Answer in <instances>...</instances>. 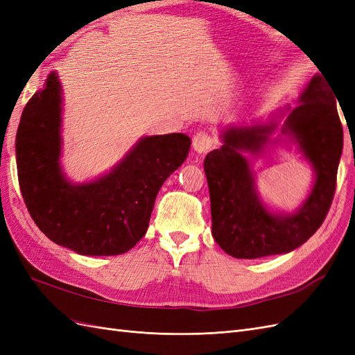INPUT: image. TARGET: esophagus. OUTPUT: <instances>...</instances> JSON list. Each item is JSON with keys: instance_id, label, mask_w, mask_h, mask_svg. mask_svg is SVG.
I'll return each instance as SVG.
<instances>
[{"instance_id": "obj_1", "label": "esophagus", "mask_w": 355, "mask_h": 355, "mask_svg": "<svg viewBox=\"0 0 355 355\" xmlns=\"http://www.w3.org/2000/svg\"><path fill=\"white\" fill-rule=\"evenodd\" d=\"M213 146V139L206 132H198L192 137V148L198 154L207 153L209 149Z\"/></svg>"}]
</instances>
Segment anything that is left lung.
<instances>
[{
    "label": "left lung",
    "instance_id": "left-lung-1",
    "mask_svg": "<svg viewBox=\"0 0 355 355\" xmlns=\"http://www.w3.org/2000/svg\"><path fill=\"white\" fill-rule=\"evenodd\" d=\"M336 94L323 75L309 80L295 110L282 108L266 121L230 125L220 132L222 146L204 158L211 235L237 259L288 253L309 240L323 223L335 196L343 130ZM279 135L272 138V135ZM295 144L313 167L309 197L290 214L271 211L255 189V174L245 153L260 155L268 144Z\"/></svg>",
    "mask_w": 355,
    "mask_h": 355
}]
</instances>
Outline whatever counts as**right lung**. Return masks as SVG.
<instances>
[{
	"instance_id": "obj_1",
	"label": "right lung",
	"mask_w": 355,
	"mask_h": 355,
	"mask_svg": "<svg viewBox=\"0 0 355 355\" xmlns=\"http://www.w3.org/2000/svg\"><path fill=\"white\" fill-rule=\"evenodd\" d=\"M62 105L53 71L20 118L16 159L28 211L53 243L75 253H125L145 235L158 191L184 164L191 139L184 133L144 136L108 173L73 184L60 164Z\"/></svg>"
}]
</instances>
